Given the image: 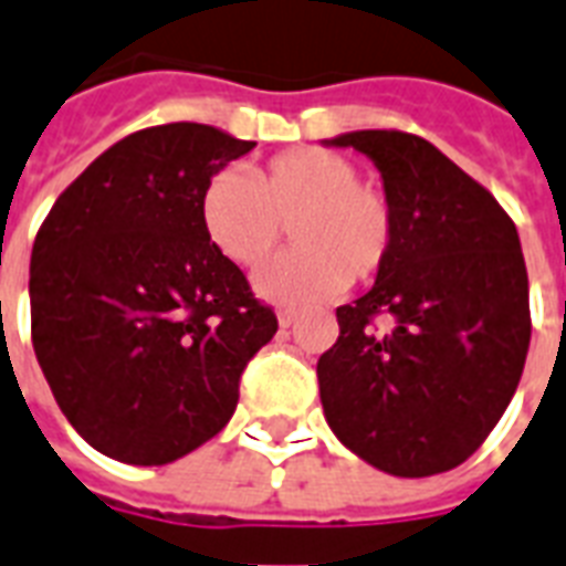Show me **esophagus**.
Segmentation results:
<instances>
[{"mask_svg": "<svg viewBox=\"0 0 566 566\" xmlns=\"http://www.w3.org/2000/svg\"><path fill=\"white\" fill-rule=\"evenodd\" d=\"M277 318H280V328H289V325H292V322L298 318V313H295L292 307H280Z\"/></svg>", "mask_w": 566, "mask_h": 566, "instance_id": "esophagus-1", "label": "esophagus"}]
</instances>
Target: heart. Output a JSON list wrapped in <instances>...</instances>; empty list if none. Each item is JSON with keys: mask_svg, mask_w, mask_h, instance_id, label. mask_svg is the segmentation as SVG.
I'll use <instances>...</instances> for the list:
<instances>
[{"mask_svg": "<svg viewBox=\"0 0 566 566\" xmlns=\"http://www.w3.org/2000/svg\"><path fill=\"white\" fill-rule=\"evenodd\" d=\"M360 169L328 148H295L259 169L253 181L218 172L202 190V227L211 244L241 268L259 265L286 229L298 241L256 274L277 301L328 295L379 274L394 250L397 218L388 193L358 181Z\"/></svg>", "mask_w": 566, "mask_h": 566, "instance_id": "b5f03b06", "label": "heart"}]
</instances>
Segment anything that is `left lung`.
<instances>
[{
	"mask_svg": "<svg viewBox=\"0 0 566 566\" xmlns=\"http://www.w3.org/2000/svg\"><path fill=\"white\" fill-rule=\"evenodd\" d=\"M373 157L397 238L376 286L337 307L318 358L322 409L343 444L397 478L462 465L522 379L528 271L516 227L486 187L406 130L331 139ZM395 325L381 335L378 318Z\"/></svg>",
	"mask_w": 566,
	"mask_h": 566,
	"instance_id": "1",
	"label": "left lung"
}]
</instances>
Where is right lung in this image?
Listing matches in <instances>:
<instances>
[{"label":"right lung","instance_id":"right-lung-1","mask_svg":"<svg viewBox=\"0 0 566 566\" xmlns=\"http://www.w3.org/2000/svg\"><path fill=\"white\" fill-rule=\"evenodd\" d=\"M256 143L172 122L92 160L32 248V346L71 427L127 465H167L227 427L277 334L202 227V190Z\"/></svg>","mask_w":566,"mask_h":566}]
</instances>
